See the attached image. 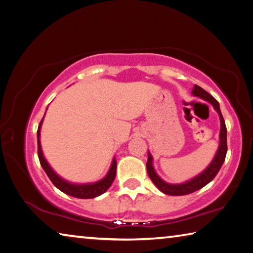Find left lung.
I'll list each match as a JSON object with an SVG mask.
<instances>
[{
  "instance_id": "8db88e82",
  "label": "left lung",
  "mask_w": 253,
  "mask_h": 253,
  "mask_svg": "<svg viewBox=\"0 0 253 253\" xmlns=\"http://www.w3.org/2000/svg\"><path fill=\"white\" fill-rule=\"evenodd\" d=\"M192 93L194 95L202 97L203 100L213 105V108L216 110V112L220 115V122H221V131H220V147L218 152H216L213 161L211 162V165L207 168V169L202 172L201 174H199L196 178L188 181V182L182 184H169L166 183L165 181H162L157 175L156 172L153 170L152 167V157L151 154H148V162H147V170L150 179L152 180V182L157 185V188L160 190L161 192L169 194V196H185V194L192 193L194 191H198L201 188L205 187L212 180L215 178V175L218 174L221 167H222L223 162L225 160V156H227L228 151V145H227V126H225L224 119L222 117V113L220 111L219 102L216 101L213 96L209 94L207 91L203 90L202 87L199 85H194V88Z\"/></svg>"
}]
</instances>
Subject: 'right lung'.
<instances>
[{
  "mask_svg": "<svg viewBox=\"0 0 253 253\" xmlns=\"http://www.w3.org/2000/svg\"><path fill=\"white\" fill-rule=\"evenodd\" d=\"M42 121L43 119L41 120V122H40L38 127V156L40 163H41L43 170L45 171V173L47 174L48 179L51 180V182L54 184L57 189L61 190L62 192L79 199H92L101 196L102 193H104L106 190L111 187V184H112L115 179V173H117V161H115V159H113L112 166L110 168L109 173L106 174L104 179L99 181V182L92 184H71L69 182H66V181L62 180L60 176L51 169L50 166L47 165V162L43 157L41 143H40V127H41Z\"/></svg>",
  "mask_w": 253,
  "mask_h": 253,
  "instance_id": "add662e5",
  "label": "right lung"
}]
</instances>
